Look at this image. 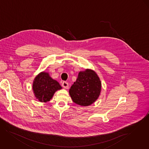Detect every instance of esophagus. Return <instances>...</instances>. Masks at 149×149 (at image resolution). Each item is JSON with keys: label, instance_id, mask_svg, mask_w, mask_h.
<instances>
[{"label": "esophagus", "instance_id": "34e87169", "mask_svg": "<svg viewBox=\"0 0 149 149\" xmlns=\"http://www.w3.org/2000/svg\"><path fill=\"white\" fill-rule=\"evenodd\" d=\"M62 87L64 88H66V89H68L69 88V84L68 82L66 81H63L62 83Z\"/></svg>", "mask_w": 149, "mask_h": 149}]
</instances>
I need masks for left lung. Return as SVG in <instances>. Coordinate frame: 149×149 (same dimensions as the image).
Instances as JSON below:
<instances>
[{"label":"left lung","mask_w":149,"mask_h":149,"mask_svg":"<svg viewBox=\"0 0 149 149\" xmlns=\"http://www.w3.org/2000/svg\"><path fill=\"white\" fill-rule=\"evenodd\" d=\"M102 84L95 71L87 69L79 72L77 80L69 90L72 101L81 106H88L99 97Z\"/></svg>","instance_id":"8db88e82"}]
</instances>
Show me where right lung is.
I'll use <instances>...</instances> for the list:
<instances>
[{"label":"right lung","mask_w":149,"mask_h":149,"mask_svg":"<svg viewBox=\"0 0 149 149\" xmlns=\"http://www.w3.org/2000/svg\"><path fill=\"white\" fill-rule=\"evenodd\" d=\"M62 88L57 81L52 79L45 72L39 74L33 83L35 97L41 102L50 101L55 92Z\"/></svg>","instance_id":"add662e5"}]
</instances>
